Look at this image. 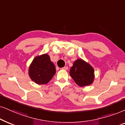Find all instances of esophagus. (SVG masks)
<instances>
[{
	"mask_svg": "<svg viewBox=\"0 0 125 125\" xmlns=\"http://www.w3.org/2000/svg\"><path fill=\"white\" fill-rule=\"evenodd\" d=\"M62 69L65 70H68V67H67V66H64V67L62 68Z\"/></svg>",
	"mask_w": 125,
	"mask_h": 125,
	"instance_id": "obj_1",
	"label": "esophagus"
}]
</instances>
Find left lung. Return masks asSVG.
<instances>
[{
  "label": "left lung",
  "instance_id": "1",
  "mask_svg": "<svg viewBox=\"0 0 125 125\" xmlns=\"http://www.w3.org/2000/svg\"><path fill=\"white\" fill-rule=\"evenodd\" d=\"M70 75L80 87L90 85L95 78L93 67L82 59L74 62L70 70Z\"/></svg>",
  "mask_w": 125,
  "mask_h": 125
}]
</instances>
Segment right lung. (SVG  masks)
Masks as SVG:
<instances>
[{"label":"right lung","instance_id":"obj_1","mask_svg":"<svg viewBox=\"0 0 125 125\" xmlns=\"http://www.w3.org/2000/svg\"><path fill=\"white\" fill-rule=\"evenodd\" d=\"M55 73V66L47 54L36 56L33 59L29 69L30 77L38 84L49 83Z\"/></svg>","mask_w":125,"mask_h":125}]
</instances>
